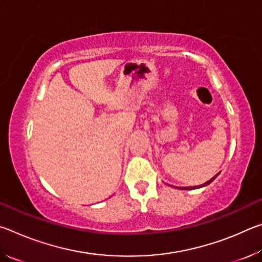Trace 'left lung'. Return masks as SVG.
<instances>
[{
	"instance_id": "left-lung-1",
	"label": "left lung",
	"mask_w": 262,
	"mask_h": 262,
	"mask_svg": "<svg viewBox=\"0 0 262 262\" xmlns=\"http://www.w3.org/2000/svg\"><path fill=\"white\" fill-rule=\"evenodd\" d=\"M216 177H217V174H216L215 177H212V178H211L210 180H208V181H207V183H205V184H203V185H201V186H200V187H202V186H207V185H209V184L211 183V181H212V180H214V179L216 178ZM192 188H198V186H195V187H187V188H183V189H192Z\"/></svg>"
}]
</instances>
